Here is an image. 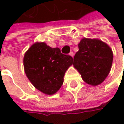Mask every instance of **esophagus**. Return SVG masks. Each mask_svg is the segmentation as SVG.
<instances>
[{
	"label": "esophagus",
	"instance_id": "esophagus-1",
	"mask_svg": "<svg viewBox=\"0 0 124 124\" xmlns=\"http://www.w3.org/2000/svg\"><path fill=\"white\" fill-rule=\"evenodd\" d=\"M69 54H70V56H71L72 57H74V53H73L72 52H70V53Z\"/></svg>",
	"mask_w": 124,
	"mask_h": 124
}]
</instances>
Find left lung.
Instances as JSON below:
<instances>
[{"instance_id":"obj_1","label":"left lung","mask_w":124,"mask_h":124,"mask_svg":"<svg viewBox=\"0 0 124 124\" xmlns=\"http://www.w3.org/2000/svg\"><path fill=\"white\" fill-rule=\"evenodd\" d=\"M78 48L74 57V67L88 85L101 84L111 69L113 54L111 47L100 39L83 38Z\"/></svg>"}]
</instances>
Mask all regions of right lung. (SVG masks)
Instances as JSON below:
<instances>
[{"label": "right lung", "mask_w": 124, "mask_h": 124, "mask_svg": "<svg viewBox=\"0 0 124 124\" xmlns=\"http://www.w3.org/2000/svg\"><path fill=\"white\" fill-rule=\"evenodd\" d=\"M72 57L52 48L45 42H36L26 52L23 67L26 77L37 90L46 95L56 93L63 84L64 76L72 64Z\"/></svg>", "instance_id": "obj_1"}]
</instances>
